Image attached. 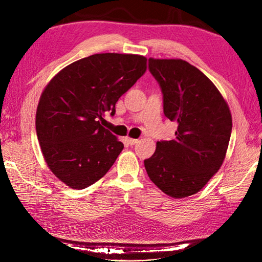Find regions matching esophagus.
Wrapping results in <instances>:
<instances>
[{
  "mask_svg": "<svg viewBox=\"0 0 262 262\" xmlns=\"http://www.w3.org/2000/svg\"><path fill=\"white\" fill-rule=\"evenodd\" d=\"M127 141L129 145H135V144L138 143V140H136V138H127Z\"/></svg>",
  "mask_w": 262,
  "mask_h": 262,
  "instance_id": "34e87169",
  "label": "esophagus"
}]
</instances>
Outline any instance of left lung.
<instances>
[{
	"label": "left lung",
	"instance_id": "8db88e82",
	"mask_svg": "<svg viewBox=\"0 0 262 262\" xmlns=\"http://www.w3.org/2000/svg\"><path fill=\"white\" fill-rule=\"evenodd\" d=\"M163 94V113L178 122L176 138L160 141L144 165L164 193L198 192L223 163L232 133L229 105L207 76L182 59H148Z\"/></svg>",
	"mask_w": 262,
	"mask_h": 262
}]
</instances>
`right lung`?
<instances>
[{
	"mask_svg": "<svg viewBox=\"0 0 262 262\" xmlns=\"http://www.w3.org/2000/svg\"><path fill=\"white\" fill-rule=\"evenodd\" d=\"M146 58L94 54L70 64L43 90L36 132L48 168L73 189H84L107 173L124 144L100 124L105 111L145 73Z\"/></svg>",
	"mask_w": 262,
	"mask_h": 262,
	"instance_id": "add662e5",
	"label": "right lung"
}]
</instances>
